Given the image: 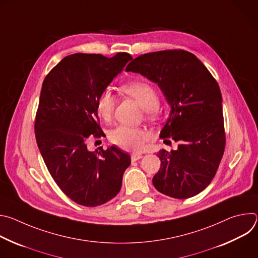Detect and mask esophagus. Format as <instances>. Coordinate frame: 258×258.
<instances>
[{
	"instance_id": "obj_1",
	"label": "esophagus",
	"mask_w": 258,
	"mask_h": 258,
	"mask_svg": "<svg viewBox=\"0 0 258 258\" xmlns=\"http://www.w3.org/2000/svg\"><path fill=\"white\" fill-rule=\"evenodd\" d=\"M142 157H143V155H142V154H139V153H133V154L131 155V158H132L133 161H137V160L141 159Z\"/></svg>"
}]
</instances>
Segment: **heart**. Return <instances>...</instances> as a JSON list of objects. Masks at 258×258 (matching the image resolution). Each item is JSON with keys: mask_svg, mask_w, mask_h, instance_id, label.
<instances>
[{"mask_svg": "<svg viewBox=\"0 0 258 258\" xmlns=\"http://www.w3.org/2000/svg\"><path fill=\"white\" fill-rule=\"evenodd\" d=\"M121 91L133 97L140 106L146 110L147 114L150 117H154L157 112L159 105V97L156 89L149 83L136 81L126 83L121 86ZM116 99L112 91L110 89L104 90L97 99L96 110L99 117L105 121L111 119ZM147 138V133L142 128L128 127L124 125L117 126L109 134V139L113 144L125 150H140L144 141Z\"/></svg>", "mask_w": 258, "mask_h": 258, "instance_id": "b5f03b06", "label": "heart"}]
</instances>
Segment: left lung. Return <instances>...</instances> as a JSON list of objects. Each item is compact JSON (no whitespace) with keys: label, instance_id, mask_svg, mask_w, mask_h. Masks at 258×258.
Returning a JSON list of instances; mask_svg holds the SVG:
<instances>
[{"label":"left lung","instance_id":"left-lung-1","mask_svg":"<svg viewBox=\"0 0 258 258\" xmlns=\"http://www.w3.org/2000/svg\"><path fill=\"white\" fill-rule=\"evenodd\" d=\"M125 70L156 83L171 108L160 138L178 146L177 150L158 152L161 165L152 179L154 187L176 199L199 194L214 177L226 146L216 81L194 54L183 50L141 55Z\"/></svg>","mask_w":258,"mask_h":258}]
</instances>
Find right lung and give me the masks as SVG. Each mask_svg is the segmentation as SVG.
I'll return each mask as SVG.
<instances>
[{"instance_id": "1", "label": "right lung", "mask_w": 258, "mask_h": 258, "mask_svg": "<svg viewBox=\"0 0 258 258\" xmlns=\"http://www.w3.org/2000/svg\"><path fill=\"white\" fill-rule=\"evenodd\" d=\"M133 57L77 53L63 58L46 77L35 115L36 144L53 179L72 201L102 205L120 191L131 157L116 146L88 150L102 136L97 99Z\"/></svg>"}]
</instances>
